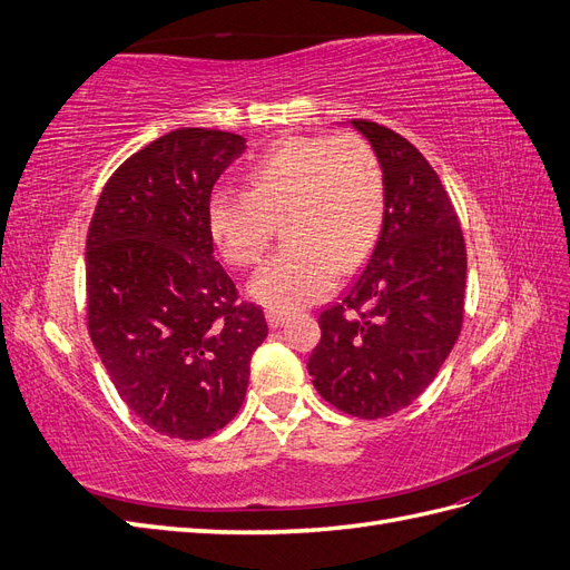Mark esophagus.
Returning a JSON list of instances; mask_svg holds the SVG:
<instances>
[{"label":"esophagus","mask_w":570,"mask_h":570,"mask_svg":"<svg viewBox=\"0 0 570 570\" xmlns=\"http://www.w3.org/2000/svg\"><path fill=\"white\" fill-rule=\"evenodd\" d=\"M266 321L271 327H281L285 321H287V314L285 312H278V308H268L266 312Z\"/></svg>","instance_id":"1"}]
</instances>
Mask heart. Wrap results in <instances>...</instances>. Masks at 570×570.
Listing matches in <instances>:
<instances>
[{"instance_id":"b5f03b06","label":"heart","mask_w":570,"mask_h":570,"mask_svg":"<svg viewBox=\"0 0 570 570\" xmlns=\"http://www.w3.org/2000/svg\"><path fill=\"white\" fill-rule=\"evenodd\" d=\"M249 193L216 187L206 202L214 245L233 266L264 256L275 220L285 218L287 249L254 273L258 304L295 312L321 299L335 275L366 262L385 214L383 174L356 135L287 137L249 168Z\"/></svg>"}]
</instances>
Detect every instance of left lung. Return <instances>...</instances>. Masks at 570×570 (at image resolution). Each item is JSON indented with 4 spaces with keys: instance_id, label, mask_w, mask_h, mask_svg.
<instances>
[{
    "instance_id": "1",
    "label": "left lung",
    "mask_w": 570,
    "mask_h": 570,
    "mask_svg": "<svg viewBox=\"0 0 570 570\" xmlns=\"http://www.w3.org/2000/svg\"><path fill=\"white\" fill-rule=\"evenodd\" d=\"M352 126L383 168V230L364 273L318 316L306 368L325 402L373 421L409 406L450 356L463 323L465 245L423 154L373 120Z\"/></svg>"
}]
</instances>
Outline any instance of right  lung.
<instances>
[{
    "label": "right lung",
    "instance_id": "obj_1",
    "mask_svg": "<svg viewBox=\"0 0 570 570\" xmlns=\"http://www.w3.org/2000/svg\"><path fill=\"white\" fill-rule=\"evenodd\" d=\"M243 135L178 128L120 164L88 230V331L116 392L151 430L202 440L245 402L268 335L262 306L237 302L206 226L212 189Z\"/></svg>",
    "mask_w": 570,
    "mask_h": 570
}]
</instances>
